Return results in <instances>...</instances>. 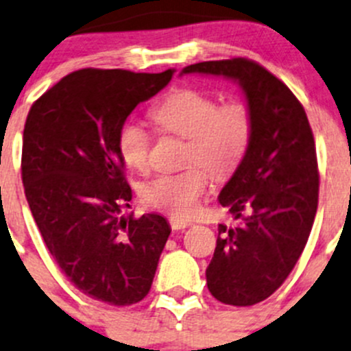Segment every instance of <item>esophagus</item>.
<instances>
[{
	"mask_svg": "<svg viewBox=\"0 0 351 351\" xmlns=\"http://www.w3.org/2000/svg\"><path fill=\"white\" fill-rule=\"evenodd\" d=\"M169 226H171V229L178 231V229H185V228H189V226H192V221H189V219L176 217V215H171V217H169Z\"/></svg>",
	"mask_w": 351,
	"mask_h": 351,
	"instance_id": "obj_1",
	"label": "esophagus"
}]
</instances>
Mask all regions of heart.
I'll list each match as a JSON object with an SVG mask.
<instances>
[{"label": "heart", "instance_id": "heart-1", "mask_svg": "<svg viewBox=\"0 0 351 351\" xmlns=\"http://www.w3.org/2000/svg\"><path fill=\"white\" fill-rule=\"evenodd\" d=\"M149 117L159 132L185 139L178 173L158 175L141 189V200L154 210L192 215L212 178L226 180L239 168L253 139V113L239 98L219 104L217 97L192 86H178L165 95ZM122 161L132 171L149 166L151 136L144 127L123 122L117 134Z\"/></svg>", "mask_w": 351, "mask_h": 351}]
</instances>
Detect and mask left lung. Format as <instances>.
Masks as SVG:
<instances>
[{
  "label": "left lung",
  "mask_w": 351,
  "mask_h": 351,
  "mask_svg": "<svg viewBox=\"0 0 351 351\" xmlns=\"http://www.w3.org/2000/svg\"><path fill=\"white\" fill-rule=\"evenodd\" d=\"M238 81L253 113V139L219 202L236 226L219 224L207 267L212 295L229 306H253L289 277L313 229L319 197L314 136L306 110L277 76L251 59L186 66Z\"/></svg>",
  "instance_id": "obj_1"
}]
</instances>
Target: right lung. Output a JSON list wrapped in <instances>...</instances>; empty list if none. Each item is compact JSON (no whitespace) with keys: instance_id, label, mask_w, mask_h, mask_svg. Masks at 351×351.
Returning <instances> with one entry per match:
<instances>
[{"instance_id":"right-lung-1","label":"right lung","mask_w":351,"mask_h":351,"mask_svg":"<svg viewBox=\"0 0 351 351\" xmlns=\"http://www.w3.org/2000/svg\"><path fill=\"white\" fill-rule=\"evenodd\" d=\"M173 73L74 71L34 101L25 122L22 180L42 239L71 284L110 306L149 293L171 232L162 215H122L132 190L117 134Z\"/></svg>"}]
</instances>
